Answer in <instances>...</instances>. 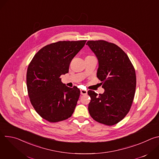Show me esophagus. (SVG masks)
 Segmentation results:
<instances>
[{
	"label": "esophagus",
	"mask_w": 159,
	"mask_h": 159,
	"mask_svg": "<svg viewBox=\"0 0 159 159\" xmlns=\"http://www.w3.org/2000/svg\"><path fill=\"white\" fill-rule=\"evenodd\" d=\"M80 94H81L82 95H86V94H87V90H82V89H81V90H80Z\"/></svg>",
	"instance_id": "obj_1"
}]
</instances>
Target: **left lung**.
I'll return each instance as SVG.
<instances>
[{"instance_id": "obj_1", "label": "left lung", "mask_w": 159, "mask_h": 159, "mask_svg": "<svg viewBox=\"0 0 159 159\" xmlns=\"http://www.w3.org/2000/svg\"><path fill=\"white\" fill-rule=\"evenodd\" d=\"M99 61L97 77L105 89L99 95L89 90V114L98 123L112 126L121 121L132 105L136 89L134 68L126 53L116 44L104 40L87 44Z\"/></svg>"}]
</instances>
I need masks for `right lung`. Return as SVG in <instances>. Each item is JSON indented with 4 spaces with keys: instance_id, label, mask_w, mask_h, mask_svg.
<instances>
[{
    "instance_id": "1",
    "label": "right lung",
    "mask_w": 159,
    "mask_h": 159,
    "mask_svg": "<svg viewBox=\"0 0 159 159\" xmlns=\"http://www.w3.org/2000/svg\"><path fill=\"white\" fill-rule=\"evenodd\" d=\"M86 40L60 41L43 47L30 63L26 74L28 93L38 114L51 123L71 117L80 96V90L61 83L69 72L73 58Z\"/></svg>"
}]
</instances>
